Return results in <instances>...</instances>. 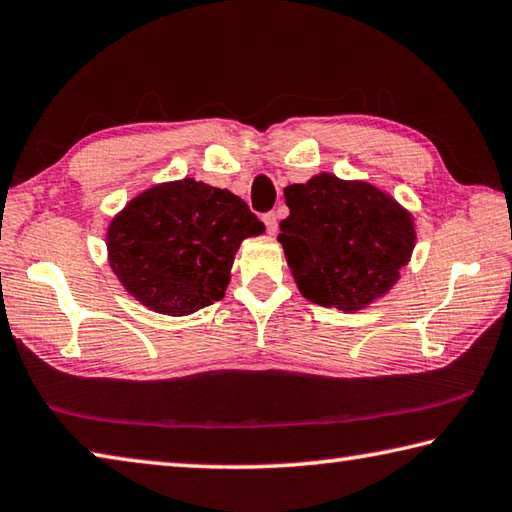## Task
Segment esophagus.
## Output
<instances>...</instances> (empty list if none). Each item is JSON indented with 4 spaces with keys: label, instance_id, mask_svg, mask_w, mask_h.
Instances as JSON below:
<instances>
[{
    "label": "esophagus",
    "instance_id": "obj_1",
    "mask_svg": "<svg viewBox=\"0 0 512 512\" xmlns=\"http://www.w3.org/2000/svg\"><path fill=\"white\" fill-rule=\"evenodd\" d=\"M264 223H266V230L271 232V235H275V232H277V216H275V212L264 214Z\"/></svg>",
    "mask_w": 512,
    "mask_h": 512
}]
</instances>
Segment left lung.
I'll return each mask as SVG.
<instances>
[{"label": "left lung", "mask_w": 512, "mask_h": 512, "mask_svg": "<svg viewBox=\"0 0 512 512\" xmlns=\"http://www.w3.org/2000/svg\"><path fill=\"white\" fill-rule=\"evenodd\" d=\"M280 241L302 296L354 314L384 298L415 248L413 214L366 180L316 173L284 187Z\"/></svg>", "instance_id": "left-lung-1"}]
</instances>
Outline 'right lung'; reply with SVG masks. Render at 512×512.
I'll use <instances>...</instances> for the list:
<instances>
[{
  "label": "right lung",
  "instance_id": "right-lung-1",
  "mask_svg": "<svg viewBox=\"0 0 512 512\" xmlns=\"http://www.w3.org/2000/svg\"><path fill=\"white\" fill-rule=\"evenodd\" d=\"M264 230L228 189L171 180L144 189L112 216L108 264L146 309L189 316L223 298L241 241Z\"/></svg>",
  "mask_w": 512,
  "mask_h": 512
}]
</instances>
